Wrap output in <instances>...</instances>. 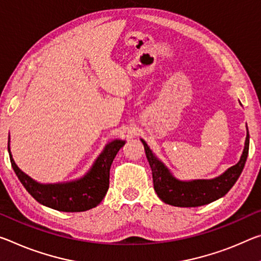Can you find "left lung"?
I'll use <instances>...</instances> for the list:
<instances>
[{
  "label": "left lung",
  "mask_w": 261,
  "mask_h": 261,
  "mask_svg": "<svg viewBox=\"0 0 261 261\" xmlns=\"http://www.w3.org/2000/svg\"><path fill=\"white\" fill-rule=\"evenodd\" d=\"M142 140L148 164L152 169L153 186L156 195L165 203L189 208L200 206L218 200L225 195L242 174L245 166L247 154H249L250 135L247 129L243 154L241 160L234 166L227 168L222 175L212 180H192L181 181L172 174L171 171L165 166L163 161L154 155L145 140Z\"/></svg>",
  "instance_id": "1"
}]
</instances>
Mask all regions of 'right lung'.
I'll return each mask as SVG.
<instances>
[{"instance_id":"right-lung-1","label":"right lung","mask_w":261,"mask_h":261,"mask_svg":"<svg viewBox=\"0 0 261 261\" xmlns=\"http://www.w3.org/2000/svg\"><path fill=\"white\" fill-rule=\"evenodd\" d=\"M9 142L10 137L8 140V152L11 166L28 193L40 204L65 213L86 212L101 203L109 188L111 164L119 148L125 143L124 140L115 139L107 144L89 172L81 179L71 182L44 185L37 182L20 171L12 159Z\"/></svg>"}]
</instances>
